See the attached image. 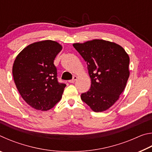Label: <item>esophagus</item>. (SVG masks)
I'll return each instance as SVG.
<instances>
[{
  "label": "esophagus",
  "mask_w": 152,
  "mask_h": 152,
  "mask_svg": "<svg viewBox=\"0 0 152 152\" xmlns=\"http://www.w3.org/2000/svg\"><path fill=\"white\" fill-rule=\"evenodd\" d=\"M77 80V76H74V77H73V78L72 79V80H69L68 82H70V83H74V82H75L76 80Z\"/></svg>",
  "instance_id": "obj_1"
}]
</instances>
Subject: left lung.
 Segmentation results:
<instances>
[{"label":"left lung","instance_id":"8db88e82","mask_svg":"<svg viewBox=\"0 0 152 152\" xmlns=\"http://www.w3.org/2000/svg\"><path fill=\"white\" fill-rule=\"evenodd\" d=\"M73 46L86 61L91 79V88L81 94V99L94 112L109 109L119 100L127 84L129 55L121 45L102 39Z\"/></svg>","mask_w":152,"mask_h":152}]
</instances>
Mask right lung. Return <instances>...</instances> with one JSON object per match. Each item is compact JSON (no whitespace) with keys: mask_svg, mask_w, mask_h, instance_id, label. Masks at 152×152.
I'll return each instance as SVG.
<instances>
[{"mask_svg":"<svg viewBox=\"0 0 152 152\" xmlns=\"http://www.w3.org/2000/svg\"><path fill=\"white\" fill-rule=\"evenodd\" d=\"M62 46L55 41L31 43L17 55L12 66L15 85L33 109L50 110L60 101L66 84L59 83L53 61Z\"/></svg>","mask_w":152,"mask_h":152,"instance_id":"1","label":"right lung"}]
</instances>
